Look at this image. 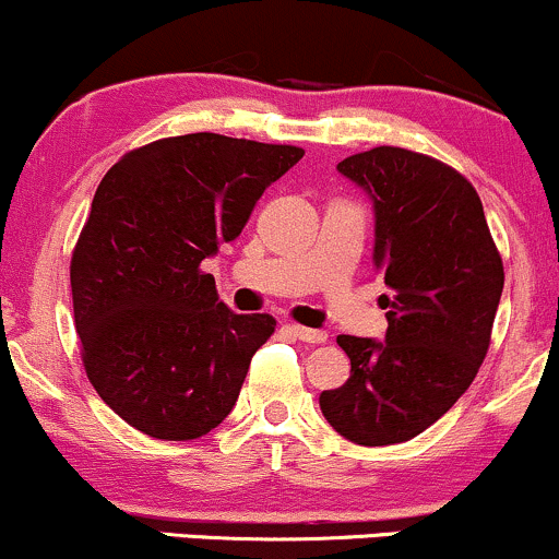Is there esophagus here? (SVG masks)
<instances>
[{
  "instance_id": "34e87169",
  "label": "esophagus",
  "mask_w": 559,
  "mask_h": 559,
  "mask_svg": "<svg viewBox=\"0 0 559 559\" xmlns=\"http://www.w3.org/2000/svg\"><path fill=\"white\" fill-rule=\"evenodd\" d=\"M288 333H294V336L299 338V342H307V344H323L325 338H329V333L325 331H318V329H305V325H286Z\"/></svg>"
}]
</instances>
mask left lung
Wrapping results in <instances>:
<instances>
[{
  "label": "left lung",
  "mask_w": 559,
  "mask_h": 559,
  "mask_svg": "<svg viewBox=\"0 0 559 559\" xmlns=\"http://www.w3.org/2000/svg\"><path fill=\"white\" fill-rule=\"evenodd\" d=\"M336 170L373 202V265L389 286L386 338L338 336L352 370L320 394L325 420L362 447L433 426L489 352L504 267L467 178L439 159L376 146Z\"/></svg>",
  "instance_id": "obj_1"
}]
</instances>
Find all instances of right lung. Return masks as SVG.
Here are the masks:
<instances>
[{"label": "right lung", "instance_id": "right-lung-1", "mask_svg": "<svg viewBox=\"0 0 559 559\" xmlns=\"http://www.w3.org/2000/svg\"><path fill=\"white\" fill-rule=\"evenodd\" d=\"M299 146L186 133L107 170L70 262L86 376L115 415L189 441L234 409L271 316H236L202 262L247 226Z\"/></svg>", "mask_w": 559, "mask_h": 559}]
</instances>
